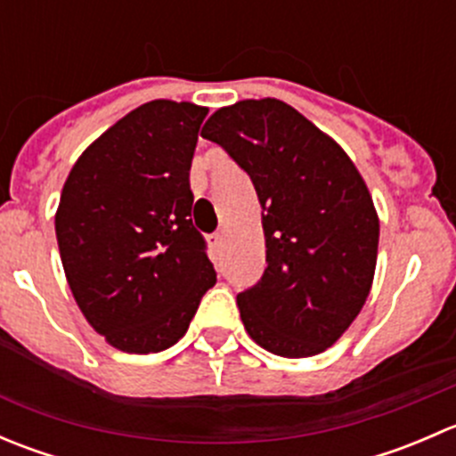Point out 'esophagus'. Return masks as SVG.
Segmentation results:
<instances>
[{
	"label": "esophagus",
	"mask_w": 456,
	"mask_h": 456,
	"mask_svg": "<svg viewBox=\"0 0 456 456\" xmlns=\"http://www.w3.org/2000/svg\"><path fill=\"white\" fill-rule=\"evenodd\" d=\"M223 240H224L223 232H218V233H214V236H211V245H214V247H223Z\"/></svg>",
	"instance_id": "esophagus-1"
}]
</instances>
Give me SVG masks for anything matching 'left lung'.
<instances>
[{
	"label": "left lung",
	"instance_id": "obj_1",
	"mask_svg": "<svg viewBox=\"0 0 456 456\" xmlns=\"http://www.w3.org/2000/svg\"><path fill=\"white\" fill-rule=\"evenodd\" d=\"M251 176L262 209L266 269L238 293L242 324L280 357L333 346L370 293L379 218L355 163L280 99L216 110L200 132Z\"/></svg>",
	"mask_w": 456,
	"mask_h": 456
}]
</instances>
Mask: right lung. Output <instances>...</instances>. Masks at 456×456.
<instances>
[{
  "label": "right lung",
  "mask_w": 456,
  "mask_h": 456,
  "mask_svg": "<svg viewBox=\"0 0 456 456\" xmlns=\"http://www.w3.org/2000/svg\"><path fill=\"white\" fill-rule=\"evenodd\" d=\"M207 112L142 103L87 147L63 185L54 216L63 271L81 314L118 351L174 346L216 284L190 190Z\"/></svg>",
  "instance_id": "obj_1"
}]
</instances>
